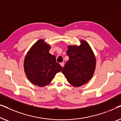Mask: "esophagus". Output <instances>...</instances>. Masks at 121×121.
<instances>
[{
    "mask_svg": "<svg viewBox=\"0 0 121 121\" xmlns=\"http://www.w3.org/2000/svg\"><path fill=\"white\" fill-rule=\"evenodd\" d=\"M60 65L62 66V67H64V62H62V63H60Z\"/></svg>",
    "mask_w": 121,
    "mask_h": 121,
    "instance_id": "1",
    "label": "esophagus"
}]
</instances>
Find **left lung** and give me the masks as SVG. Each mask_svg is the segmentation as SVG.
<instances>
[{"instance_id":"left-lung-1","label":"left lung","mask_w":121,"mask_h":121,"mask_svg":"<svg viewBox=\"0 0 121 121\" xmlns=\"http://www.w3.org/2000/svg\"><path fill=\"white\" fill-rule=\"evenodd\" d=\"M80 46H69L67 54L69 56L62 70L68 82L75 87L86 83L95 72L96 58L91 48L85 41Z\"/></svg>"}]
</instances>
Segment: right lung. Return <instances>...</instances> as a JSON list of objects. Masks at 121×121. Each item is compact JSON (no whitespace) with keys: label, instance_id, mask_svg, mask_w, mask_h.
<instances>
[{"label":"right lung","instance_id":"add662e5","mask_svg":"<svg viewBox=\"0 0 121 121\" xmlns=\"http://www.w3.org/2000/svg\"><path fill=\"white\" fill-rule=\"evenodd\" d=\"M51 46L43 39L37 41L26 54L24 70L30 82L42 87L48 85L62 67L56 62L55 56L49 53Z\"/></svg>","mask_w":121,"mask_h":121}]
</instances>
